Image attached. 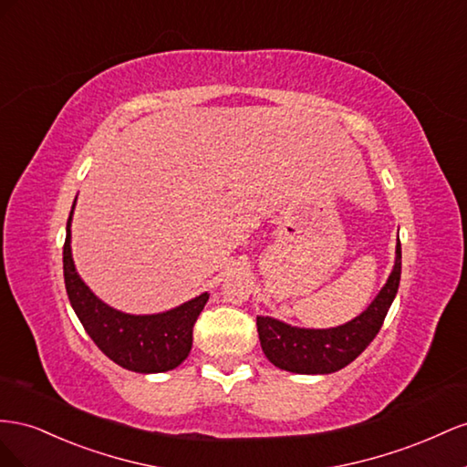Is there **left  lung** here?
Wrapping results in <instances>:
<instances>
[{
	"label": "left lung",
	"instance_id": "obj_1",
	"mask_svg": "<svg viewBox=\"0 0 467 467\" xmlns=\"http://www.w3.org/2000/svg\"><path fill=\"white\" fill-rule=\"evenodd\" d=\"M401 279V243L395 246V264L376 299L352 321L332 328L291 327L272 317H256L262 350L270 362L293 374H332L362 354L376 338L397 296Z\"/></svg>",
	"mask_w": 467,
	"mask_h": 467
}]
</instances>
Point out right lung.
I'll use <instances>...</instances> for the list:
<instances>
[{"label":"right lung","mask_w":467,"mask_h":467,"mask_svg":"<svg viewBox=\"0 0 467 467\" xmlns=\"http://www.w3.org/2000/svg\"><path fill=\"white\" fill-rule=\"evenodd\" d=\"M74 207L76 199L66 224L64 284L72 309L89 338L115 364L137 374H160L178 368L192 350L193 325L205 307L209 293L205 291L180 307L156 315H130L109 307L76 272L70 246Z\"/></svg>","instance_id":"right-lung-1"}]
</instances>
